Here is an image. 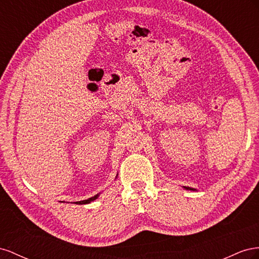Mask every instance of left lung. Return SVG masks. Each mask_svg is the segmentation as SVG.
<instances>
[{
	"instance_id": "left-lung-1",
	"label": "left lung",
	"mask_w": 259,
	"mask_h": 259,
	"mask_svg": "<svg viewBox=\"0 0 259 259\" xmlns=\"http://www.w3.org/2000/svg\"><path fill=\"white\" fill-rule=\"evenodd\" d=\"M183 189H186V190H190V191H196V189H193V188H190V187H183Z\"/></svg>"
}]
</instances>
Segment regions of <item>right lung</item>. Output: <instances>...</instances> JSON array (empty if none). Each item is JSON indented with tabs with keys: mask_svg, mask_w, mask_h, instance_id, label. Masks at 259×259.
<instances>
[{
	"mask_svg": "<svg viewBox=\"0 0 259 259\" xmlns=\"http://www.w3.org/2000/svg\"><path fill=\"white\" fill-rule=\"evenodd\" d=\"M99 196H100V193H99V194H97V195L92 196V197H90V198H88V199H83V201L76 202V204H79V205H82V204H89V203H91V202L95 201V199H97Z\"/></svg>",
	"mask_w": 259,
	"mask_h": 259,
	"instance_id": "add662e5",
	"label": "right lung"
}]
</instances>
